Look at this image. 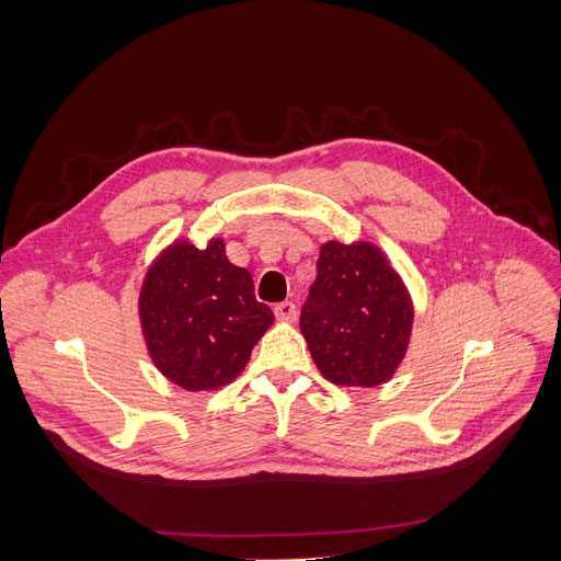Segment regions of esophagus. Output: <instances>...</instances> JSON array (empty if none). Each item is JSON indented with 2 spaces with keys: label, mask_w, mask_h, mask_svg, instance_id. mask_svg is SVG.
Segmentation results:
<instances>
[{
  "label": "esophagus",
  "mask_w": 561,
  "mask_h": 561,
  "mask_svg": "<svg viewBox=\"0 0 561 561\" xmlns=\"http://www.w3.org/2000/svg\"><path fill=\"white\" fill-rule=\"evenodd\" d=\"M275 316H277L279 320L293 322V320L298 318V307L293 305V302H279V305H275Z\"/></svg>",
  "instance_id": "34e87169"
}]
</instances>
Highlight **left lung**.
Instances as JSON below:
<instances>
[{"instance_id": "8db88e82", "label": "left lung", "mask_w": 561, "mask_h": 561, "mask_svg": "<svg viewBox=\"0 0 561 561\" xmlns=\"http://www.w3.org/2000/svg\"><path fill=\"white\" fill-rule=\"evenodd\" d=\"M300 313L311 359L336 387H379L402 364L414 305L377 245L328 241Z\"/></svg>"}]
</instances>
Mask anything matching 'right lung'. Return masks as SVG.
Instances as JSON below:
<instances>
[{
  "mask_svg": "<svg viewBox=\"0 0 561 561\" xmlns=\"http://www.w3.org/2000/svg\"><path fill=\"white\" fill-rule=\"evenodd\" d=\"M138 316L154 366L186 391L227 387L275 322L254 298L252 275L227 259L222 239L204 250L188 239L168 245L147 268Z\"/></svg>",
  "mask_w": 561,
  "mask_h": 561,
  "instance_id": "obj_1",
  "label": "right lung"
}]
</instances>
